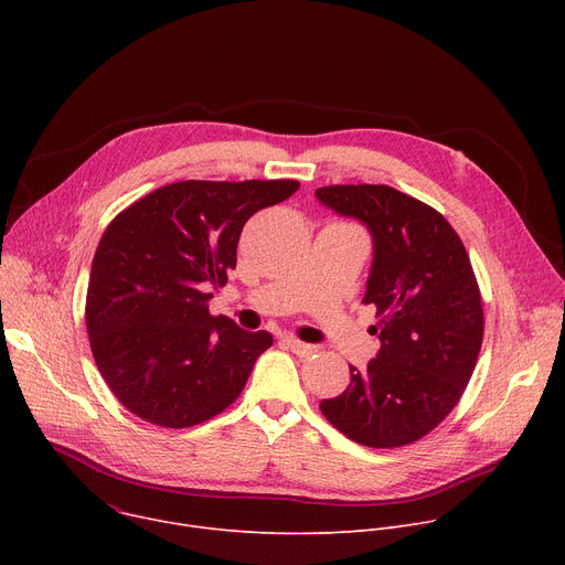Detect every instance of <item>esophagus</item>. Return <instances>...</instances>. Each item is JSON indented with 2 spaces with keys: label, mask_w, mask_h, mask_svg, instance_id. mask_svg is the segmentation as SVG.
I'll list each match as a JSON object with an SVG mask.
<instances>
[{
  "label": "esophagus",
  "mask_w": 565,
  "mask_h": 565,
  "mask_svg": "<svg viewBox=\"0 0 565 565\" xmlns=\"http://www.w3.org/2000/svg\"><path fill=\"white\" fill-rule=\"evenodd\" d=\"M284 342H286V344H288V349H290L295 355H299V358H310V355L317 351V347L306 344V342L295 340V338H286Z\"/></svg>",
  "instance_id": "obj_1"
}]
</instances>
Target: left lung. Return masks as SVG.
<instances>
[{
    "label": "left lung",
    "instance_id": "obj_1",
    "mask_svg": "<svg viewBox=\"0 0 565 565\" xmlns=\"http://www.w3.org/2000/svg\"><path fill=\"white\" fill-rule=\"evenodd\" d=\"M317 199L373 234L364 303L380 317L377 358L351 366L344 393L319 409L375 449L420 440L458 405L482 344V299L460 236L431 205L388 185H329Z\"/></svg>",
    "mask_w": 565,
    "mask_h": 565
}]
</instances>
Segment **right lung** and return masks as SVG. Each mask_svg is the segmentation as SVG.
<instances>
[{
    "label": "right lung",
    "mask_w": 565,
    "mask_h": 565,
    "mask_svg": "<svg viewBox=\"0 0 565 565\" xmlns=\"http://www.w3.org/2000/svg\"><path fill=\"white\" fill-rule=\"evenodd\" d=\"M297 188L288 179L181 181L107 225L85 319L98 371L134 416L185 429L218 416L244 391L273 335L210 315L207 288L227 281L246 221Z\"/></svg>",
    "instance_id": "right-lung-1"
}]
</instances>
